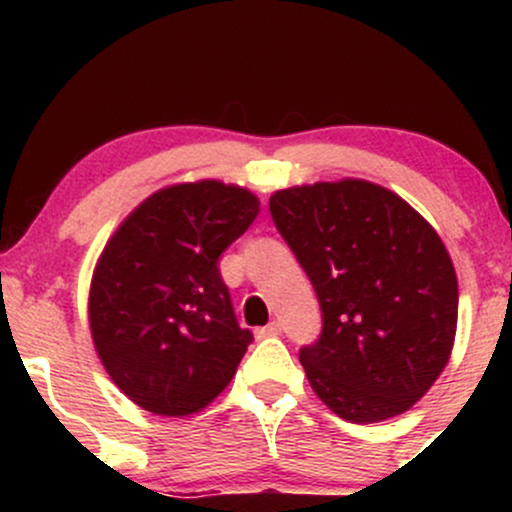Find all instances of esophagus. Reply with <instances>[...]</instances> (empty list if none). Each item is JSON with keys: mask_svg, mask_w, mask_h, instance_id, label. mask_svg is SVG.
<instances>
[{"mask_svg": "<svg viewBox=\"0 0 512 512\" xmlns=\"http://www.w3.org/2000/svg\"><path fill=\"white\" fill-rule=\"evenodd\" d=\"M257 339H264V337H276V334H281V322H269V325L260 327V330L255 332Z\"/></svg>", "mask_w": 512, "mask_h": 512, "instance_id": "obj_1", "label": "esophagus"}]
</instances>
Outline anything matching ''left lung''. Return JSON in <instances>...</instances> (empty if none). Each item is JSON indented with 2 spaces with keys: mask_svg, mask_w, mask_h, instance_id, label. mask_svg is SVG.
<instances>
[{
  "mask_svg": "<svg viewBox=\"0 0 512 512\" xmlns=\"http://www.w3.org/2000/svg\"><path fill=\"white\" fill-rule=\"evenodd\" d=\"M269 214L320 303V337L298 354L315 395L351 424L407 411L455 342L457 276L443 240L366 180L279 190Z\"/></svg>",
  "mask_w": 512,
  "mask_h": 512,
  "instance_id": "1",
  "label": "left lung"
}]
</instances>
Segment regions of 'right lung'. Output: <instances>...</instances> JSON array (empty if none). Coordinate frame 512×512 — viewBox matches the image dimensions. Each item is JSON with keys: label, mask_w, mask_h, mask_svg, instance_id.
<instances>
[{"label": "right lung", "mask_w": 512, "mask_h": 512, "mask_svg": "<svg viewBox=\"0 0 512 512\" xmlns=\"http://www.w3.org/2000/svg\"><path fill=\"white\" fill-rule=\"evenodd\" d=\"M257 214L243 187L187 182L139 204L105 245L88 298L93 344L142 409L195 414L236 375L252 332L238 325L219 260Z\"/></svg>", "instance_id": "obj_1"}]
</instances>
